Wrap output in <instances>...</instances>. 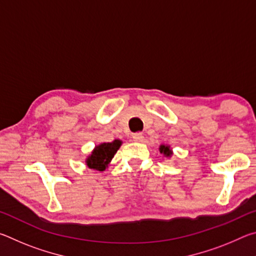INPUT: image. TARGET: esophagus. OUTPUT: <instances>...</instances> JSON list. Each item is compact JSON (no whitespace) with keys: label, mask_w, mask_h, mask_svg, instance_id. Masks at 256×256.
<instances>
[{"label":"esophagus","mask_w":256,"mask_h":256,"mask_svg":"<svg viewBox=\"0 0 256 256\" xmlns=\"http://www.w3.org/2000/svg\"><path fill=\"white\" fill-rule=\"evenodd\" d=\"M132 138H133V141L136 142H141L144 140V136H142V133H134Z\"/></svg>","instance_id":"esophagus-1"}]
</instances>
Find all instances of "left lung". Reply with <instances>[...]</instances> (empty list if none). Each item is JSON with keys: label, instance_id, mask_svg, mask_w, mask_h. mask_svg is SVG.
I'll list each match as a JSON object with an SVG mask.
<instances>
[{"label": "left lung", "instance_id": "left-lung-1", "mask_svg": "<svg viewBox=\"0 0 256 256\" xmlns=\"http://www.w3.org/2000/svg\"><path fill=\"white\" fill-rule=\"evenodd\" d=\"M159 151L160 154H162L164 157L166 158H172V149L170 148V146L168 144H162L159 146Z\"/></svg>", "mask_w": 256, "mask_h": 256}]
</instances>
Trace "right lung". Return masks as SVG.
Wrapping results in <instances>:
<instances>
[{"label": "right lung", "mask_w": 256, "mask_h": 256, "mask_svg": "<svg viewBox=\"0 0 256 256\" xmlns=\"http://www.w3.org/2000/svg\"><path fill=\"white\" fill-rule=\"evenodd\" d=\"M122 146V141L114 140L112 142H102L94 146L88 157L86 158V164L90 170L104 172L110 166L115 154Z\"/></svg>", "instance_id": "1"}]
</instances>
